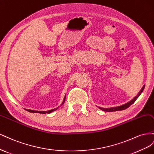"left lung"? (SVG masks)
I'll list each match as a JSON object with an SVG mask.
<instances>
[{"instance_id": "8db88e82", "label": "left lung", "mask_w": 154, "mask_h": 154, "mask_svg": "<svg viewBox=\"0 0 154 154\" xmlns=\"http://www.w3.org/2000/svg\"><path fill=\"white\" fill-rule=\"evenodd\" d=\"M144 88V86L142 88V89L140 90V91L139 92V94H137V96H135L132 100H130V102H128V103H126L124 105H122V106H120L114 107V108H101V107H99V108L101 109V110H103V111H104V112H115V111L123 110V109H125L127 108H128L130 106V105L132 104L135 101V100H137V99L139 97V95H140V94H141L143 92Z\"/></svg>"}]
</instances>
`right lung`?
<instances>
[{
    "label": "right lung",
    "instance_id": "right-lung-1",
    "mask_svg": "<svg viewBox=\"0 0 154 154\" xmlns=\"http://www.w3.org/2000/svg\"><path fill=\"white\" fill-rule=\"evenodd\" d=\"M65 99H66V96H65V97H64V101H63V104H64V103ZM57 109V108L53 109H51V110L47 111V112H46V111H34V110H31V109H26V110H27V111H28V112H32V113H39L46 114V113H51V112H54L55 110H56Z\"/></svg>",
    "mask_w": 154,
    "mask_h": 154
}]
</instances>
